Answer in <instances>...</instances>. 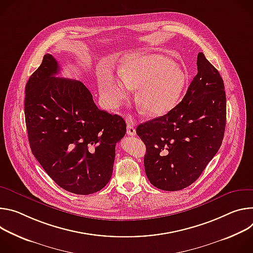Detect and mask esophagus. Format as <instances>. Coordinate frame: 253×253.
<instances>
[{"instance_id":"esophagus-1","label":"esophagus","mask_w":253,"mask_h":253,"mask_svg":"<svg viewBox=\"0 0 253 253\" xmlns=\"http://www.w3.org/2000/svg\"><path fill=\"white\" fill-rule=\"evenodd\" d=\"M126 133L128 134V135H131V136H133V135H135V126H134V123L131 121V120H129V119H126Z\"/></svg>"}]
</instances>
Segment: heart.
I'll return each mask as SVG.
<instances>
[{"mask_svg":"<svg viewBox=\"0 0 253 253\" xmlns=\"http://www.w3.org/2000/svg\"><path fill=\"white\" fill-rule=\"evenodd\" d=\"M119 76L102 73L98 87L102 100L109 108L120 106L130 88H137L135 101L149 117H161L179 102L187 84V73L179 64L161 54L139 55L126 59Z\"/></svg>","mask_w":253,"mask_h":253,"instance_id":"heart-1","label":"heart"}]
</instances>
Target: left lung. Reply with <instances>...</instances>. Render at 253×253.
Returning a JSON list of instances; mask_svg holds the SVG:
<instances>
[{"instance_id": "left-lung-1", "label": "left lung", "mask_w": 253, "mask_h": 253, "mask_svg": "<svg viewBox=\"0 0 253 253\" xmlns=\"http://www.w3.org/2000/svg\"><path fill=\"white\" fill-rule=\"evenodd\" d=\"M197 69L179 104L136 127L147 148V177L164 191H179L193 184L223 141L226 126L223 79L202 52L198 53Z\"/></svg>"}]
</instances>
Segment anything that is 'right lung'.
I'll return each instance as SVG.
<instances>
[{"label": "right lung", "instance_id": "obj_1", "mask_svg": "<svg viewBox=\"0 0 253 253\" xmlns=\"http://www.w3.org/2000/svg\"><path fill=\"white\" fill-rule=\"evenodd\" d=\"M60 71L51 54L25 88V121L32 154L62 189L78 195L101 190L109 182L116 145L126 125L99 109L78 80L55 77Z\"/></svg>", "mask_w": 253, "mask_h": 253}]
</instances>
